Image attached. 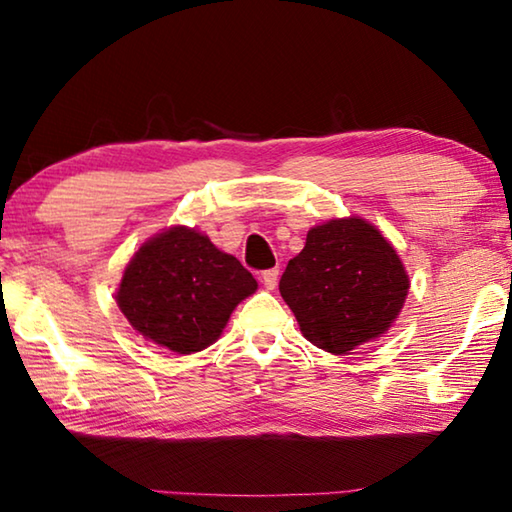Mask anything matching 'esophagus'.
<instances>
[{"mask_svg": "<svg viewBox=\"0 0 512 512\" xmlns=\"http://www.w3.org/2000/svg\"><path fill=\"white\" fill-rule=\"evenodd\" d=\"M277 277H280V271H277V268H268V271L262 273V284L268 291H273L277 287Z\"/></svg>", "mask_w": 512, "mask_h": 512, "instance_id": "34e87169", "label": "esophagus"}]
</instances>
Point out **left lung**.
<instances>
[{
  "mask_svg": "<svg viewBox=\"0 0 512 512\" xmlns=\"http://www.w3.org/2000/svg\"><path fill=\"white\" fill-rule=\"evenodd\" d=\"M409 287L402 257L361 216L314 225L280 280L302 336L332 354H350L384 336L400 316Z\"/></svg>",
  "mask_w": 512,
  "mask_h": 512,
  "instance_id": "8db88e82",
  "label": "left lung"
}]
</instances>
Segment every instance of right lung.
I'll use <instances>...</instances> for the list:
<instances>
[{
    "instance_id": "obj_1",
    "label": "right lung",
    "mask_w": 512,
    "mask_h": 512,
    "mask_svg": "<svg viewBox=\"0 0 512 512\" xmlns=\"http://www.w3.org/2000/svg\"><path fill=\"white\" fill-rule=\"evenodd\" d=\"M257 280L205 232L171 225L146 239L126 264L117 307L142 339L176 354L205 350L223 334Z\"/></svg>"
}]
</instances>
